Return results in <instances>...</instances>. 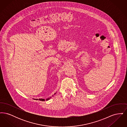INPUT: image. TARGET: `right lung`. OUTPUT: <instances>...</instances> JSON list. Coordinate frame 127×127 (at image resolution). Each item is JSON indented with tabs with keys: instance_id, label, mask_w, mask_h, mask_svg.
I'll return each mask as SVG.
<instances>
[{
	"instance_id": "obj_1",
	"label": "right lung",
	"mask_w": 127,
	"mask_h": 127,
	"mask_svg": "<svg viewBox=\"0 0 127 127\" xmlns=\"http://www.w3.org/2000/svg\"><path fill=\"white\" fill-rule=\"evenodd\" d=\"M56 93H57V92H56L55 93H54V95H55V94H56ZM52 96H53V95H52ZM52 97H48V98H47L46 100H49V99H50V98H51ZM37 99H36V100H37ZM38 100H40V101H45V99H43V98H39V99H38Z\"/></svg>"
}]
</instances>
